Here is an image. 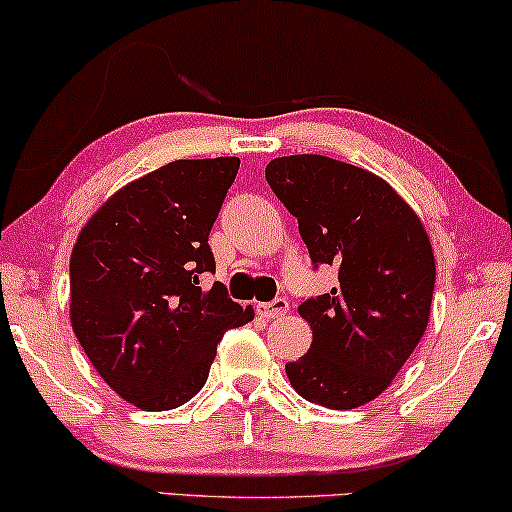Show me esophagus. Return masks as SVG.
I'll return each instance as SVG.
<instances>
[{
    "label": "esophagus",
    "mask_w": 512,
    "mask_h": 512,
    "mask_svg": "<svg viewBox=\"0 0 512 512\" xmlns=\"http://www.w3.org/2000/svg\"><path fill=\"white\" fill-rule=\"evenodd\" d=\"M256 312L261 314L263 319L282 317V314L289 312V300H286V298H275V300H270V303H258L256 305Z\"/></svg>",
    "instance_id": "1"
}]
</instances>
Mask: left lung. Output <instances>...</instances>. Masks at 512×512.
Listing matches in <instances>:
<instances>
[{"label":"left lung","mask_w":512,"mask_h":512,"mask_svg":"<svg viewBox=\"0 0 512 512\" xmlns=\"http://www.w3.org/2000/svg\"><path fill=\"white\" fill-rule=\"evenodd\" d=\"M265 179L298 219L312 263L338 270L331 291L298 307L312 345L286 375L305 401L359 408L389 387L429 324V235L408 202L363 167L300 153L270 160Z\"/></svg>","instance_id":"1"}]
</instances>
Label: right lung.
Listing matches in <instances>:
<instances>
[{
  "label": "right lung",
  "instance_id": "1",
  "mask_svg": "<svg viewBox=\"0 0 512 512\" xmlns=\"http://www.w3.org/2000/svg\"><path fill=\"white\" fill-rule=\"evenodd\" d=\"M240 158L174 160L116 191L81 228L69 258V319L118 396L160 412L205 387L223 331L254 310L214 272L212 230Z\"/></svg>",
  "mask_w": 512,
  "mask_h": 512
}]
</instances>
